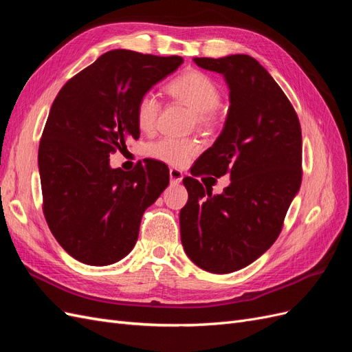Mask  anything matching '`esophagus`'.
<instances>
[{"label": "esophagus", "mask_w": 352, "mask_h": 352, "mask_svg": "<svg viewBox=\"0 0 352 352\" xmlns=\"http://www.w3.org/2000/svg\"><path fill=\"white\" fill-rule=\"evenodd\" d=\"M170 182H172L173 185H177V184H180L182 182V179H184V173L180 172L179 168H170Z\"/></svg>", "instance_id": "esophagus-1"}]
</instances>
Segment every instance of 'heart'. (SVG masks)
<instances>
[{
    "label": "heart",
    "mask_w": 352,
    "mask_h": 352,
    "mask_svg": "<svg viewBox=\"0 0 352 352\" xmlns=\"http://www.w3.org/2000/svg\"><path fill=\"white\" fill-rule=\"evenodd\" d=\"M166 91L172 98L184 101L195 113L197 123L202 127H211L219 122L217 107L221 101L219 83L207 73L195 69L185 70L166 85ZM162 111L157 95L142 94L135 105V120L140 129L150 133L155 129ZM199 151V142L194 138L166 136L148 145L150 157L170 166H184L190 157Z\"/></svg>",
    "instance_id": "obj_1"
}]
</instances>
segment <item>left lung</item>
Here are the masks:
<instances>
[{
    "instance_id": "obj_1",
    "label": "left lung",
    "mask_w": 352,
    "mask_h": 352,
    "mask_svg": "<svg viewBox=\"0 0 352 352\" xmlns=\"http://www.w3.org/2000/svg\"><path fill=\"white\" fill-rule=\"evenodd\" d=\"M194 61L225 76L230 107L220 136L190 173H229L230 185L212 195L198 179H184L188 202L180 210V239L198 267L232 273L257 260L279 236L301 186V124L285 92L255 58L235 54Z\"/></svg>"
}]
</instances>
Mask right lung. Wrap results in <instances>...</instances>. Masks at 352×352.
<instances>
[{
	"label": "right lung",
	"instance_id": "1",
	"mask_svg": "<svg viewBox=\"0 0 352 352\" xmlns=\"http://www.w3.org/2000/svg\"><path fill=\"white\" fill-rule=\"evenodd\" d=\"M184 58L129 50L105 52L66 82L51 105L38 164L42 211L73 258L109 265L135 247L144 211L168 185V168L144 160L131 172L110 154L140 138L135 105Z\"/></svg>",
	"mask_w": 352,
	"mask_h": 352
}]
</instances>
